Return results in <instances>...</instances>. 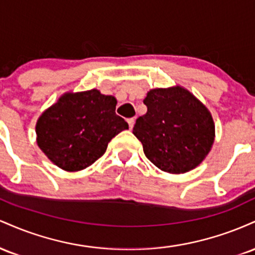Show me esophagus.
I'll use <instances>...</instances> for the list:
<instances>
[{"instance_id":"obj_1","label":"esophagus","mask_w":255,"mask_h":255,"mask_svg":"<svg viewBox=\"0 0 255 255\" xmlns=\"http://www.w3.org/2000/svg\"><path fill=\"white\" fill-rule=\"evenodd\" d=\"M127 121H128V125H129V128H130V129H131V128L134 127V124H135V119H134V118H131V119H128Z\"/></svg>"}]
</instances>
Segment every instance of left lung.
Here are the masks:
<instances>
[{
	"instance_id": "1",
	"label": "left lung",
	"mask_w": 255,
	"mask_h": 255,
	"mask_svg": "<svg viewBox=\"0 0 255 255\" xmlns=\"http://www.w3.org/2000/svg\"><path fill=\"white\" fill-rule=\"evenodd\" d=\"M144 104L147 111L136 120L133 134L147 159L171 174L200 164L215 140V124L206 107L180 86L151 90Z\"/></svg>"
}]
</instances>
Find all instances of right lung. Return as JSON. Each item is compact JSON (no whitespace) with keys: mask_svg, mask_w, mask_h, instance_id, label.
I'll use <instances>...</instances> for the list:
<instances>
[{"mask_svg":"<svg viewBox=\"0 0 255 255\" xmlns=\"http://www.w3.org/2000/svg\"><path fill=\"white\" fill-rule=\"evenodd\" d=\"M116 99L98 90L66 93L42 114L37 144L58 168L83 170L101 158L128 124L116 115Z\"/></svg>","mask_w":255,"mask_h":255,"instance_id":"obj_1","label":"right lung"}]
</instances>
